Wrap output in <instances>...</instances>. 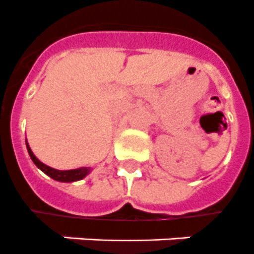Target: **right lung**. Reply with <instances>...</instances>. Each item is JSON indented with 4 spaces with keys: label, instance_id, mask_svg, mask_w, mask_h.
Instances as JSON below:
<instances>
[{
    "label": "right lung",
    "instance_id": "obj_1",
    "mask_svg": "<svg viewBox=\"0 0 254 254\" xmlns=\"http://www.w3.org/2000/svg\"><path fill=\"white\" fill-rule=\"evenodd\" d=\"M26 145H27V151L28 155L31 157V160L34 161L38 168L40 170H43L47 176H50L51 178H54L56 181H62V182H73V181H78V180H82V178L89 173L88 168H78V169H72V170H58L54 169V168H50V166L44 165L43 162H40L39 160L36 159L35 155L32 153V151L28 147L27 141H26Z\"/></svg>",
    "mask_w": 254,
    "mask_h": 254
}]
</instances>
